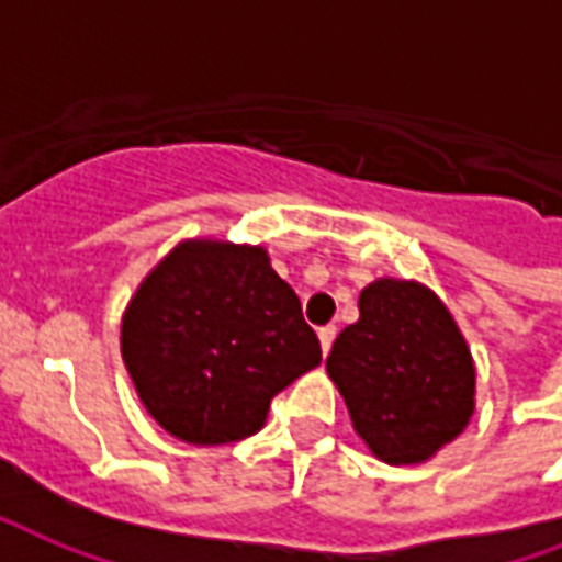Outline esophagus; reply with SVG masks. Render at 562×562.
Instances as JSON below:
<instances>
[{
	"label": "esophagus",
	"mask_w": 562,
	"mask_h": 562,
	"mask_svg": "<svg viewBox=\"0 0 562 562\" xmlns=\"http://www.w3.org/2000/svg\"><path fill=\"white\" fill-rule=\"evenodd\" d=\"M334 337H337V325H325V328H319V342H322V351H325V355L330 351V342H334Z\"/></svg>",
	"instance_id": "obj_1"
}]
</instances>
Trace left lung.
<instances>
[{
  "label": "left lung",
  "mask_w": 562,
  "mask_h": 562,
  "mask_svg": "<svg viewBox=\"0 0 562 562\" xmlns=\"http://www.w3.org/2000/svg\"><path fill=\"white\" fill-rule=\"evenodd\" d=\"M355 430L384 463H422L475 411V367L446 304L428 286L381 278L360 293V319L328 355Z\"/></svg>",
  "instance_id": "8db88e82"
}]
</instances>
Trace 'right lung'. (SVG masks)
I'll use <instances>...</instances> for the list:
<instances>
[{
	"instance_id": "1",
	"label": "right lung",
	"mask_w": 562,
	"mask_h": 562,
	"mask_svg": "<svg viewBox=\"0 0 562 562\" xmlns=\"http://www.w3.org/2000/svg\"><path fill=\"white\" fill-rule=\"evenodd\" d=\"M123 360L160 428L222 446L251 437L269 402L319 367L322 346L267 251L184 243L128 304Z\"/></svg>"
}]
</instances>
